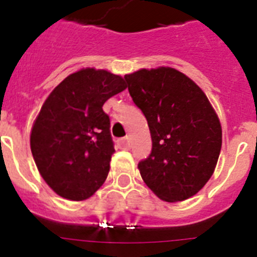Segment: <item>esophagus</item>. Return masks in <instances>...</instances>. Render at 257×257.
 I'll list each match as a JSON object with an SVG mask.
<instances>
[{
	"instance_id": "obj_1",
	"label": "esophagus",
	"mask_w": 257,
	"mask_h": 257,
	"mask_svg": "<svg viewBox=\"0 0 257 257\" xmlns=\"http://www.w3.org/2000/svg\"><path fill=\"white\" fill-rule=\"evenodd\" d=\"M118 145H119V148L122 149H128L130 148V139H128V138L119 139L118 140Z\"/></svg>"
}]
</instances>
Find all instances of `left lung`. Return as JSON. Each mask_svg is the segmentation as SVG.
<instances>
[{
	"mask_svg": "<svg viewBox=\"0 0 257 257\" xmlns=\"http://www.w3.org/2000/svg\"><path fill=\"white\" fill-rule=\"evenodd\" d=\"M128 92L142 109L152 136V153L138 165L158 198L180 202L205 187L220 151V119L194 81L170 67L126 74Z\"/></svg>",
	"mask_w": 257,
	"mask_h": 257,
	"instance_id": "8db88e82",
	"label": "left lung"
}]
</instances>
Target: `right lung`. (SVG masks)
Listing matches in <instances>:
<instances>
[{"mask_svg": "<svg viewBox=\"0 0 257 257\" xmlns=\"http://www.w3.org/2000/svg\"><path fill=\"white\" fill-rule=\"evenodd\" d=\"M126 87L121 76L82 68L47 96L32 126L31 151L58 196L85 201L104 184L114 147L103 105Z\"/></svg>", "mask_w": 257, "mask_h": 257, "instance_id": "obj_1", "label": "right lung"}]
</instances>
